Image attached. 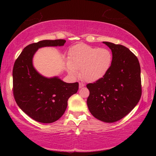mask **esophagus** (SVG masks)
Segmentation results:
<instances>
[{
	"instance_id": "1",
	"label": "esophagus",
	"mask_w": 156,
	"mask_h": 156,
	"mask_svg": "<svg viewBox=\"0 0 156 156\" xmlns=\"http://www.w3.org/2000/svg\"><path fill=\"white\" fill-rule=\"evenodd\" d=\"M84 86V84L83 83H79V87H80V88L83 87Z\"/></svg>"
}]
</instances>
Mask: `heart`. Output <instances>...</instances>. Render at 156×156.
<instances>
[{"label": "heart", "instance_id": "heart-1", "mask_svg": "<svg viewBox=\"0 0 156 156\" xmlns=\"http://www.w3.org/2000/svg\"><path fill=\"white\" fill-rule=\"evenodd\" d=\"M112 53L107 48H100L80 43L71 47L68 52L69 73L80 76L87 82H95L104 77L112 63Z\"/></svg>", "mask_w": 156, "mask_h": 156}]
</instances>
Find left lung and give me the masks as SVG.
<instances>
[{
    "label": "left lung",
    "instance_id": "left-lung-1",
    "mask_svg": "<svg viewBox=\"0 0 156 156\" xmlns=\"http://www.w3.org/2000/svg\"><path fill=\"white\" fill-rule=\"evenodd\" d=\"M103 43L112 50V63L104 77L87 84V103L98 120L114 122L130 113L140 99V66L138 58L126 47Z\"/></svg>",
    "mask_w": 156,
    "mask_h": 156
}]
</instances>
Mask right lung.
I'll list each match as a JSON object with an SVG mask.
<instances>
[{"instance_id": "1", "label": "right lung", "mask_w": 156, "mask_h": 156, "mask_svg": "<svg viewBox=\"0 0 156 156\" xmlns=\"http://www.w3.org/2000/svg\"><path fill=\"white\" fill-rule=\"evenodd\" d=\"M65 42L44 40L29 44L14 62V99L20 109L37 122L51 123L58 120L67 109L68 99L78 90V83H66L58 77H43L33 67V56L38 48L62 46Z\"/></svg>"}]
</instances>
